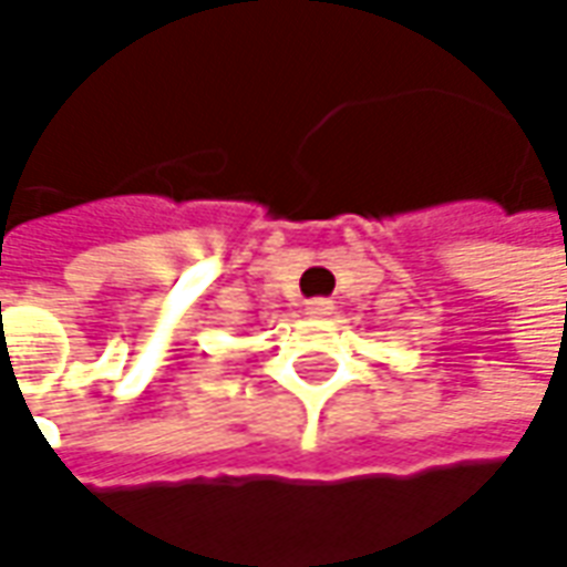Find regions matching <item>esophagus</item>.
I'll return each instance as SVG.
<instances>
[{
    "label": "esophagus",
    "mask_w": 567,
    "mask_h": 567,
    "mask_svg": "<svg viewBox=\"0 0 567 567\" xmlns=\"http://www.w3.org/2000/svg\"><path fill=\"white\" fill-rule=\"evenodd\" d=\"M333 300H328V297H316V300H307V316H312V319H324V316H331L333 312Z\"/></svg>",
    "instance_id": "1"
}]
</instances>
